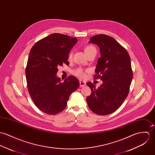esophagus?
I'll list each match as a JSON object with an SVG mask.
<instances>
[{"instance_id":"34e87169","label":"esophagus","mask_w":155,"mask_h":155,"mask_svg":"<svg viewBox=\"0 0 155 155\" xmlns=\"http://www.w3.org/2000/svg\"><path fill=\"white\" fill-rule=\"evenodd\" d=\"M86 83L84 81H80V87H83V86H86Z\"/></svg>"}]
</instances>
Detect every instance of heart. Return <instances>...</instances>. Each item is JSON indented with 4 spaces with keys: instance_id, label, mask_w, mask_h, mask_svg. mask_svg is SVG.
<instances>
[{
    "instance_id": "b5f03b06",
    "label": "heart",
    "mask_w": 155,
    "mask_h": 155,
    "mask_svg": "<svg viewBox=\"0 0 155 155\" xmlns=\"http://www.w3.org/2000/svg\"><path fill=\"white\" fill-rule=\"evenodd\" d=\"M93 51L96 52V49L92 45H87V46H86L85 48H84V52L86 53V54L90 53V52H93ZM72 52H70L69 53V54H68V59H71L72 58ZM72 73L75 76L79 77V78H84L85 77V73H84L83 69H81L80 68L74 69L72 71Z\"/></svg>"
}]
</instances>
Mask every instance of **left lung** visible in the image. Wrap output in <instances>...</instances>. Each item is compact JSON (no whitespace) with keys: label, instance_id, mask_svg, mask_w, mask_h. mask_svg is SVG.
I'll return each mask as SVG.
<instances>
[{"label":"left lung","instance_id":"8db88e82","mask_svg":"<svg viewBox=\"0 0 155 155\" xmlns=\"http://www.w3.org/2000/svg\"><path fill=\"white\" fill-rule=\"evenodd\" d=\"M90 43L100 48L94 79L103 84L98 88L91 82L86 83L91 94L86 101L96 114L106 115L116 111L127 98L133 78L131 59L127 50L113 37L105 35H94Z\"/></svg>","mask_w":155,"mask_h":155}]
</instances>
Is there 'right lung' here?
Segmentation results:
<instances>
[{"mask_svg": "<svg viewBox=\"0 0 155 155\" xmlns=\"http://www.w3.org/2000/svg\"><path fill=\"white\" fill-rule=\"evenodd\" d=\"M77 41V37L53 33L30 50L25 69L27 88L35 105L44 113L55 115L64 110L70 94L80 86L74 76L64 82L56 77L59 66L69 65V51Z\"/></svg>", "mask_w": 155, "mask_h": 155, "instance_id": "1", "label": "right lung"}]
</instances>
